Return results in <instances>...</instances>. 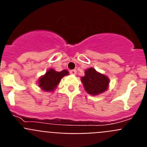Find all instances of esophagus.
Segmentation results:
<instances>
[{"instance_id":"esophagus-1","label":"esophagus","mask_w":147,"mask_h":147,"mask_svg":"<svg viewBox=\"0 0 147 147\" xmlns=\"http://www.w3.org/2000/svg\"><path fill=\"white\" fill-rule=\"evenodd\" d=\"M70 74L73 75H76V70H71V71H70Z\"/></svg>"}]
</instances>
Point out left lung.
<instances>
[{
    "label": "left lung",
    "mask_w": 147,
    "mask_h": 147,
    "mask_svg": "<svg viewBox=\"0 0 147 147\" xmlns=\"http://www.w3.org/2000/svg\"><path fill=\"white\" fill-rule=\"evenodd\" d=\"M81 81L87 93L92 96H97L106 91L110 82L107 76L97 72L93 67L85 71V76L81 78Z\"/></svg>",
    "instance_id": "8db88e82"
}]
</instances>
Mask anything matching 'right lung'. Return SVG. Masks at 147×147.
Returning <instances> with one entry per match:
<instances>
[{"instance_id": "obj_1", "label": "right lung", "mask_w": 147, "mask_h": 147, "mask_svg": "<svg viewBox=\"0 0 147 147\" xmlns=\"http://www.w3.org/2000/svg\"><path fill=\"white\" fill-rule=\"evenodd\" d=\"M66 75H68L67 70L57 72L53 68H51L43 76L40 77L38 80L39 87L44 91H54L61 81V79Z\"/></svg>"}]
</instances>
